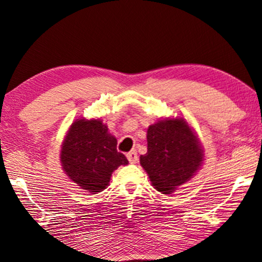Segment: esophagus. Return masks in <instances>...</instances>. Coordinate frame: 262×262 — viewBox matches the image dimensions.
Listing matches in <instances>:
<instances>
[{
  "label": "esophagus",
  "mask_w": 262,
  "mask_h": 262,
  "mask_svg": "<svg viewBox=\"0 0 262 262\" xmlns=\"http://www.w3.org/2000/svg\"><path fill=\"white\" fill-rule=\"evenodd\" d=\"M127 158H128V161L130 162V163H137V162H138V154H137V151L133 150V151L128 152Z\"/></svg>",
  "instance_id": "esophagus-1"
}]
</instances>
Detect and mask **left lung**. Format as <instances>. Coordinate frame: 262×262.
Wrapping results in <instances>:
<instances>
[{"instance_id": "left-lung-1", "label": "left lung", "mask_w": 262, "mask_h": 262, "mask_svg": "<svg viewBox=\"0 0 262 262\" xmlns=\"http://www.w3.org/2000/svg\"><path fill=\"white\" fill-rule=\"evenodd\" d=\"M203 156L184 118H165L148 127L147 152L140 156V164L156 190L169 194L196 174Z\"/></svg>"}]
</instances>
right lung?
Instances as JSON below:
<instances>
[{
	"mask_svg": "<svg viewBox=\"0 0 262 262\" xmlns=\"http://www.w3.org/2000/svg\"><path fill=\"white\" fill-rule=\"evenodd\" d=\"M100 120H76L61 145L60 161L69 178L91 193L101 192L114 170L128 164L117 140Z\"/></svg>",
	"mask_w": 262,
	"mask_h": 262,
	"instance_id": "1",
	"label": "right lung"
}]
</instances>
